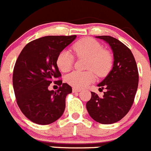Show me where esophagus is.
<instances>
[{"instance_id":"34e87169","label":"esophagus","mask_w":151,"mask_h":151,"mask_svg":"<svg viewBox=\"0 0 151 151\" xmlns=\"http://www.w3.org/2000/svg\"><path fill=\"white\" fill-rule=\"evenodd\" d=\"M72 91H73V92H80V91H81V89H77V88H73Z\"/></svg>"}]
</instances>
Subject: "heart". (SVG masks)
Listing matches in <instances>:
<instances>
[{"instance_id": "heart-1", "label": "heart", "mask_w": 151, "mask_h": 151, "mask_svg": "<svg viewBox=\"0 0 151 151\" xmlns=\"http://www.w3.org/2000/svg\"><path fill=\"white\" fill-rule=\"evenodd\" d=\"M74 55L77 58L87 59L86 68L88 70L80 72L73 71L68 74L65 81L74 88L81 89L92 83L96 74L104 77L111 71L113 65V57L108 50L103 49L99 42L93 38L86 37L76 42L72 47ZM74 56L69 51L63 50L56 58V65L62 72H68L74 64Z\"/></svg>"}]
</instances>
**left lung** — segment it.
<instances>
[{
	"label": "left lung",
	"instance_id": "1",
	"mask_svg": "<svg viewBox=\"0 0 151 151\" xmlns=\"http://www.w3.org/2000/svg\"><path fill=\"white\" fill-rule=\"evenodd\" d=\"M108 43L114 52V66L99 86L105 88L102 98L91 92L86 103L89 114L101 124L116 123L129 111L138 85V70L131 50L117 39L111 36H97ZM101 89V88H100Z\"/></svg>",
	"mask_w": 151,
	"mask_h": 151
}]
</instances>
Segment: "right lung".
Returning <instances> with one entry per match:
<instances>
[{"instance_id":"1","label":"right lung","mask_w":151,"mask_h":151,"mask_svg":"<svg viewBox=\"0 0 151 151\" xmlns=\"http://www.w3.org/2000/svg\"><path fill=\"white\" fill-rule=\"evenodd\" d=\"M76 35L46 36L29 42L20 52L15 64L13 85L16 102L23 114L33 123L48 125L63 114L65 98L72 92L62 83L56 58ZM53 82L60 86L49 91Z\"/></svg>"}]
</instances>
